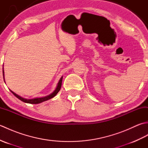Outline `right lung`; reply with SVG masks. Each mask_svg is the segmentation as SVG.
I'll return each instance as SVG.
<instances>
[{
	"label": "right lung",
	"instance_id": "1",
	"mask_svg": "<svg viewBox=\"0 0 148 148\" xmlns=\"http://www.w3.org/2000/svg\"><path fill=\"white\" fill-rule=\"evenodd\" d=\"M4 66V65H3ZM2 72H3V77H4V82H5V79H4V67L2 68ZM62 79H63V76L61 77L58 83L57 84V86H56L55 90H54V92H52L51 94H49V95L45 96V97H38V98H34V99H25L23 97H22L20 95H18V94L15 93L14 92H12V90H9L11 92V93L13 94V95L16 97H17L18 99H20V100H21L22 102H25V103H32V104H36V103H41L42 102H45L46 100H48L49 99H52L53 97H54L56 94L58 93V92L60 91L61 88V86H62Z\"/></svg>",
	"mask_w": 148,
	"mask_h": 148
}]
</instances>
